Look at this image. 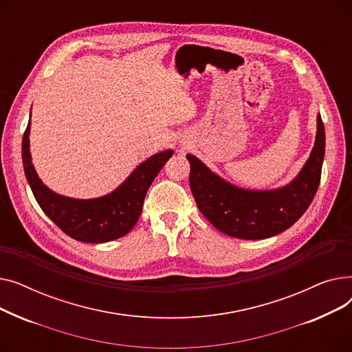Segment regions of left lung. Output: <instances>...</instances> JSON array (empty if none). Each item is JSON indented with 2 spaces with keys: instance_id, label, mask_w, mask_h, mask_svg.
<instances>
[{
  "instance_id": "1",
  "label": "left lung",
  "mask_w": 352,
  "mask_h": 352,
  "mask_svg": "<svg viewBox=\"0 0 352 352\" xmlns=\"http://www.w3.org/2000/svg\"><path fill=\"white\" fill-rule=\"evenodd\" d=\"M324 154L325 129L318 114L312 151L287 186L274 190L236 187L188 154L191 192L198 210L221 232L241 239L270 238L297 223L309 207L320 186Z\"/></svg>"
}]
</instances>
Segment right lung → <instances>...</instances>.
<instances>
[{
  "instance_id": "1",
  "label": "right lung",
  "mask_w": 352,
  "mask_h": 352,
  "mask_svg": "<svg viewBox=\"0 0 352 352\" xmlns=\"http://www.w3.org/2000/svg\"><path fill=\"white\" fill-rule=\"evenodd\" d=\"M30 128L31 121L23 137V164L31 191L52 223L81 243H108L131 231L141 215L148 188L174 154L173 150H165L146 158L107 195L89 199L69 198L50 190L36 174L30 153Z\"/></svg>"
}]
</instances>
